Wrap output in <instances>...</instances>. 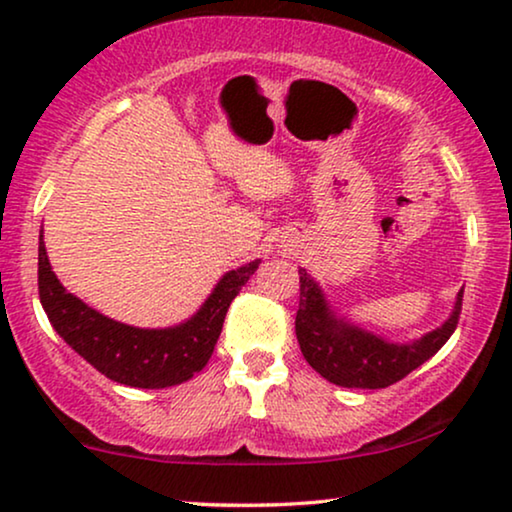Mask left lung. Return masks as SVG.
Wrapping results in <instances>:
<instances>
[{
	"label": "left lung",
	"mask_w": 512,
	"mask_h": 512,
	"mask_svg": "<svg viewBox=\"0 0 512 512\" xmlns=\"http://www.w3.org/2000/svg\"><path fill=\"white\" fill-rule=\"evenodd\" d=\"M298 275L300 305L296 312V338L300 352L321 377L338 387L384 389L403 380L426 359H431L450 340L459 324L464 291H459L452 317L443 326L412 345H391L335 319L328 312L314 279L305 270H298Z\"/></svg>",
	"instance_id": "obj_1"
}]
</instances>
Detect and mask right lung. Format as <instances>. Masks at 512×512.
Instances as JSON below:
<instances>
[{
	"label": "right lung",
	"instance_id": "right-lung-1",
	"mask_svg": "<svg viewBox=\"0 0 512 512\" xmlns=\"http://www.w3.org/2000/svg\"><path fill=\"white\" fill-rule=\"evenodd\" d=\"M258 263L228 272L191 321L146 331L102 317L62 289L39 235V300L60 338L104 377L137 389H165L191 380L207 366L228 307Z\"/></svg>",
	"mask_w": 512,
	"mask_h": 512
}]
</instances>
